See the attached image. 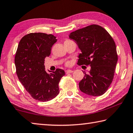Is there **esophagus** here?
<instances>
[{
  "instance_id": "34e87169",
  "label": "esophagus",
  "mask_w": 133,
  "mask_h": 133,
  "mask_svg": "<svg viewBox=\"0 0 133 133\" xmlns=\"http://www.w3.org/2000/svg\"><path fill=\"white\" fill-rule=\"evenodd\" d=\"M73 72V71L71 70H66V74L72 73Z\"/></svg>"
}]
</instances>
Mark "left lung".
Listing matches in <instances>:
<instances>
[{
  "label": "left lung",
  "instance_id": "8db88e82",
  "mask_svg": "<svg viewBox=\"0 0 133 133\" xmlns=\"http://www.w3.org/2000/svg\"><path fill=\"white\" fill-rule=\"evenodd\" d=\"M69 37L81 51L78 64L91 66L79 83V90L90 96L103 95L112 83L117 62L113 38L102 26L94 24L74 31Z\"/></svg>",
  "mask_w": 133,
  "mask_h": 133
}]
</instances>
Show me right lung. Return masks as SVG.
Listing matches in <instances>:
<instances>
[{
	"mask_svg": "<svg viewBox=\"0 0 133 133\" xmlns=\"http://www.w3.org/2000/svg\"><path fill=\"white\" fill-rule=\"evenodd\" d=\"M56 37L44 33H30L20 40L14 63L19 80L34 99L46 102L59 92V83L65 75L57 69L48 74L45 71V58L49 56Z\"/></svg>",
	"mask_w": 133,
	"mask_h": 133,
	"instance_id": "add662e5",
	"label": "right lung"
}]
</instances>
